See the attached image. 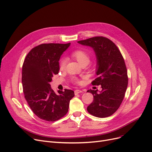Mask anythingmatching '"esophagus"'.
<instances>
[{
    "label": "esophagus",
    "instance_id": "obj_1",
    "mask_svg": "<svg viewBox=\"0 0 152 152\" xmlns=\"http://www.w3.org/2000/svg\"><path fill=\"white\" fill-rule=\"evenodd\" d=\"M83 93V91L82 90H80V89H76V90L75 91V95L79 94V93Z\"/></svg>",
    "mask_w": 152,
    "mask_h": 152
}]
</instances>
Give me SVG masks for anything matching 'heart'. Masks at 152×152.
Wrapping results in <instances>:
<instances>
[{"mask_svg":"<svg viewBox=\"0 0 152 152\" xmlns=\"http://www.w3.org/2000/svg\"><path fill=\"white\" fill-rule=\"evenodd\" d=\"M71 56L73 58H75L78 61V63L81 64V65L84 64H88L89 61H90V56H89V54L83 49H76L74 50V51H72L71 53ZM66 63L67 61L65 58H63L61 59L59 63V68L61 70H64L65 69ZM72 80L75 83H81V81L78 80L76 77H72Z\"/></svg>","mask_w":152,"mask_h":152,"instance_id":"obj_1","label":"heart"}]
</instances>
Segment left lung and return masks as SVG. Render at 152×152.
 <instances>
[{"label":"left lung","mask_w":152,"mask_h":152,"mask_svg":"<svg viewBox=\"0 0 152 152\" xmlns=\"http://www.w3.org/2000/svg\"><path fill=\"white\" fill-rule=\"evenodd\" d=\"M77 42L93 49L97 59L98 77L93 85H101L102 90L89 89L93 102L87 107L88 113L98 118L113 115L119 108L128 86V78L124 59L120 50L110 39L97 36Z\"/></svg>","instance_id":"obj_1"}]
</instances>
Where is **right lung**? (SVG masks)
<instances>
[{
	"mask_svg": "<svg viewBox=\"0 0 152 152\" xmlns=\"http://www.w3.org/2000/svg\"><path fill=\"white\" fill-rule=\"evenodd\" d=\"M67 44H42L27 54L22 66V83L24 97L29 107L39 118L55 121L68 111L75 93L70 89L56 94L49 83L59 71L61 56L68 48Z\"/></svg>",
	"mask_w": 152,
	"mask_h": 152,
	"instance_id": "1",
	"label": "right lung"
}]
</instances>
